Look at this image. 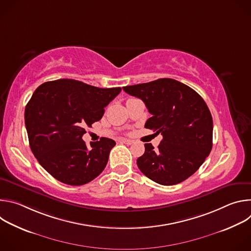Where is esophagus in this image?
Masks as SVG:
<instances>
[{"mask_svg":"<svg viewBox=\"0 0 251 251\" xmlns=\"http://www.w3.org/2000/svg\"><path fill=\"white\" fill-rule=\"evenodd\" d=\"M121 142L124 143V144H126V145H132L133 144V141L129 140V139H122Z\"/></svg>","mask_w":251,"mask_h":251,"instance_id":"obj_1","label":"esophagus"}]
</instances>
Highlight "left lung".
Masks as SVG:
<instances>
[{
	"mask_svg": "<svg viewBox=\"0 0 251 251\" xmlns=\"http://www.w3.org/2000/svg\"><path fill=\"white\" fill-rule=\"evenodd\" d=\"M123 90L142 99L152 114L145 128L163 135L157 149L145 144V153L137 159L140 171L163 186L187 180L212 147V117L204 100L172 78L124 86Z\"/></svg>",
	"mask_w": 251,
	"mask_h": 251,
	"instance_id": "left-lung-1",
	"label": "left lung"
}]
</instances>
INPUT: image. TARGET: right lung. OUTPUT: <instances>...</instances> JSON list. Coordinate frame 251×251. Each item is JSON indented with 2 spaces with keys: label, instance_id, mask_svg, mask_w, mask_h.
<instances>
[{
  "label": "right lung",
  "instance_id": "right-lung-1",
  "mask_svg": "<svg viewBox=\"0 0 251 251\" xmlns=\"http://www.w3.org/2000/svg\"><path fill=\"white\" fill-rule=\"evenodd\" d=\"M120 91V87L99 88L75 79L48 81L35 89L25 110L29 147L57 181L81 186L102 173L115 141L103 137L88 149L82 136Z\"/></svg>",
  "mask_w": 251,
  "mask_h": 251
}]
</instances>
